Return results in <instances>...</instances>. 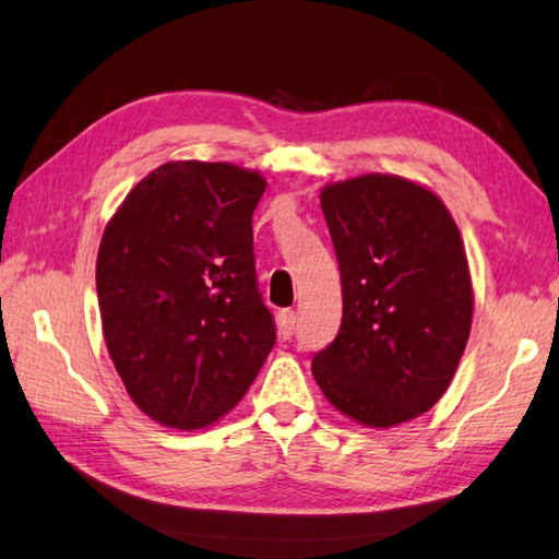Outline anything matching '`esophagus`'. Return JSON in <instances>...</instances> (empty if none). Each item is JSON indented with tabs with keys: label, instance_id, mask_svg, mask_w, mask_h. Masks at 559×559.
<instances>
[{
	"label": "esophagus",
	"instance_id": "esophagus-1",
	"mask_svg": "<svg viewBox=\"0 0 559 559\" xmlns=\"http://www.w3.org/2000/svg\"><path fill=\"white\" fill-rule=\"evenodd\" d=\"M295 323H297V317L293 309H283L278 314V333L283 341H290L293 333H295Z\"/></svg>",
	"mask_w": 559,
	"mask_h": 559
}]
</instances>
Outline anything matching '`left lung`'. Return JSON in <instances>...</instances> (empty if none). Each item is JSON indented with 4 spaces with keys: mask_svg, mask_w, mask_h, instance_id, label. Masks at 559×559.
Segmentation results:
<instances>
[{
    "mask_svg": "<svg viewBox=\"0 0 559 559\" xmlns=\"http://www.w3.org/2000/svg\"><path fill=\"white\" fill-rule=\"evenodd\" d=\"M338 257L343 321L311 373L335 409L367 426L409 421L443 397L469 341L462 236L431 190L369 174L321 190Z\"/></svg>",
    "mask_w": 559,
    "mask_h": 559,
    "instance_id": "left-lung-1",
    "label": "left lung"
}]
</instances>
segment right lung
Instances as JSON below:
<instances>
[{"instance_id": "obj_1", "label": "right lung", "mask_w": 559, "mask_h": 559, "mask_svg": "<svg viewBox=\"0 0 559 559\" xmlns=\"http://www.w3.org/2000/svg\"><path fill=\"white\" fill-rule=\"evenodd\" d=\"M264 188L233 164L168 162L128 192L104 230V341L154 421L192 431L224 417L276 343L252 248Z\"/></svg>"}]
</instances>
